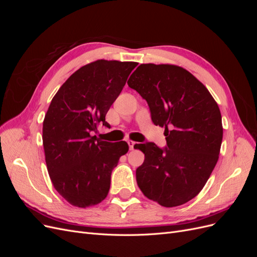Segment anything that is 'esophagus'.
<instances>
[{"mask_svg": "<svg viewBox=\"0 0 257 257\" xmlns=\"http://www.w3.org/2000/svg\"><path fill=\"white\" fill-rule=\"evenodd\" d=\"M127 144H128V147H130V150H134L135 147H136V143L133 142V141H127Z\"/></svg>", "mask_w": 257, "mask_h": 257, "instance_id": "34e87169", "label": "esophagus"}]
</instances>
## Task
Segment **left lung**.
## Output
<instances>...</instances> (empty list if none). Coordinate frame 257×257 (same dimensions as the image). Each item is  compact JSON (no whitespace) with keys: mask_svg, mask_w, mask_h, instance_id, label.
Listing matches in <instances>:
<instances>
[{"mask_svg":"<svg viewBox=\"0 0 257 257\" xmlns=\"http://www.w3.org/2000/svg\"><path fill=\"white\" fill-rule=\"evenodd\" d=\"M128 87L147 100L155 125L165 127L167 147L139 144L136 169L144 195L163 207L188 203L203 190L219 160L223 138L220 108L205 85L172 64H141Z\"/></svg>","mask_w":257,"mask_h":257,"instance_id":"left-lung-1","label":"left lung"}]
</instances>
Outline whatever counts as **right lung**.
I'll list each match as a JSON object with an SVG mask.
<instances>
[{"label": "right lung", "mask_w": 257, "mask_h": 257, "mask_svg": "<svg viewBox=\"0 0 257 257\" xmlns=\"http://www.w3.org/2000/svg\"><path fill=\"white\" fill-rule=\"evenodd\" d=\"M136 62L97 60L80 67L53 96L43 122V145L54 189L69 204L87 208L104 200L112 169L128 151L125 142L92 136L105 121Z\"/></svg>", "instance_id": "obj_1"}]
</instances>
